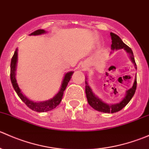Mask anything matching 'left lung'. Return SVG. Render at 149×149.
<instances>
[{"label": "left lung", "instance_id": "1", "mask_svg": "<svg viewBox=\"0 0 149 149\" xmlns=\"http://www.w3.org/2000/svg\"><path fill=\"white\" fill-rule=\"evenodd\" d=\"M110 36L111 38H112L111 49H112V50L119 49H125V50L130 54V57L132 62L134 63L135 66H136V61H135L134 59V55H133V51H132V49H130V47H129L127 45L125 44V43L122 41L121 39L120 38L119 36H118L117 34L111 32ZM136 86H137V79H136V77L134 84H133L132 88L126 91L125 97L123 98V100H122L120 102L115 104H108L103 102L102 100H100L98 97H97L94 95V93L91 91V88L88 86L86 81L85 91L86 94L87 101H88V103L89 104V105L91 107H93L94 109L99 111V112H104V113H110V112L111 113H114V112H118V111L121 110L123 107H125L128 104L129 102H130V100L132 99V97L134 95L135 92H136Z\"/></svg>", "mask_w": 149, "mask_h": 149}]
</instances>
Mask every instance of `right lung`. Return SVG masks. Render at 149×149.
I'll use <instances>...</instances> for the list:
<instances>
[{"label": "right lung", "instance_id": "1", "mask_svg": "<svg viewBox=\"0 0 149 149\" xmlns=\"http://www.w3.org/2000/svg\"><path fill=\"white\" fill-rule=\"evenodd\" d=\"M45 33V31L43 29H38L34 31L29 35H40V34H44ZM16 61H17V50L14 52L13 57L11 58V62H10V81H11V84L13 85V88L16 91V94L19 97V98L22 100L28 107L32 110L36 111L38 112H47V111L52 110V109H55L60 103H61V100H62L63 96V92L65 91L66 86H67L68 83L69 81L71 79V76L73 74V72L70 71L68 72L65 74V77H64L63 81L62 86L58 91V94L55 96L51 100H47V101L42 102H34L31 101V100H28L25 96L23 95V94L21 91L20 88H19V86H18L17 83H16V78H15V70H16Z\"/></svg>", "mask_w": 149, "mask_h": 149}]
</instances>
